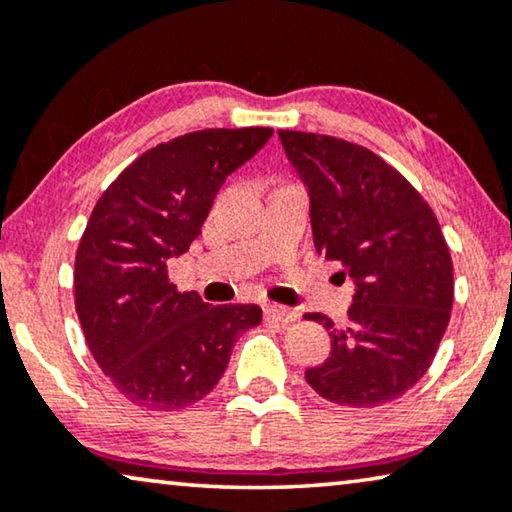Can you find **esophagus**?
Masks as SVG:
<instances>
[{
	"label": "esophagus",
	"mask_w": 512,
	"mask_h": 512,
	"mask_svg": "<svg viewBox=\"0 0 512 512\" xmlns=\"http://www.w3.org/2000/svg\"><path fill=\"white\" fill-rule=\"evenodd\" d=\"M264 318L271 320V322H280V325H287V322H292L294 318H297V313H294L292 308L271 304V306L264 308Z\"/></svg>",
	"instance_id": "obj_1"
}]
</instances>
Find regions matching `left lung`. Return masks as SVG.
<instances>
[{
    "mask_svg": "<svg viewBox=\"0 0 512 512\" xmlns=\"http://www.w3.org/2000/svg\"><path fill=\"white\" fill-rule=\"evenodd\" d=\"M311 201L318 255L355 285L329 357L306 371L322 399L373 408L399 399L429 369L452 311V259L436 215L383 157L325 134L278 132Z\"/></svg>",
    "mask_w": 512,
    "mask_h": 512,
    "instance_id": "obj_1",
    "label": "left lung"
}]
</instances>
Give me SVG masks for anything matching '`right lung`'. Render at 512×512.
<instances>
[{
    "label": "right lung",
    "instance_id": "right-lung-1",
    "mask_svg": "<svg viewBox=\"0 0 512 512\" xmlns=\"http://www.w3.org/2000/svg\"><path fill=\"white\" fill-rule=\"evenodd\" d=\"M271 127L201 129L150 148L97 201L78 243L74 292L85 341L120 394L178 410L218 385L255 304L211 306L169 283L167 262L201 234L215 194Z\"/></svg>",
    "mask_w": 512,
    "mask_h": 512
}]
</instances>
